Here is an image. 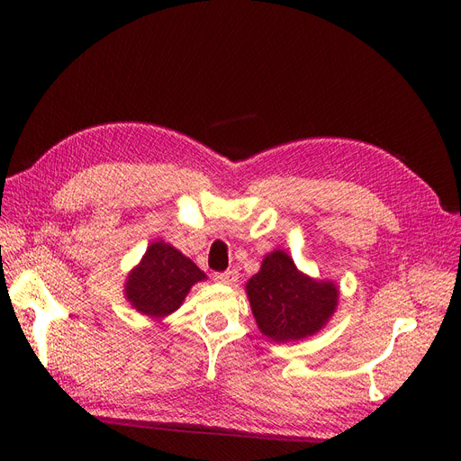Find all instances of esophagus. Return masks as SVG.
<instances>
[{
  "label": "esophagus",
  "instance_id": "1",
  "mask_svg": "<svg viewBox=\"0 0 461 461\" xmlns=\"http://www.w3.org/2000/svg\"><path fill=\"white\" fill-rule=\"evenodd\" d=\"M213 278H215L219 285L232 286V285H236V281H239V271L229 269V271H222V273H215Z\"/></svg>",
  "mask_w": 461,
  "mask_h": 461
}]
</instances>
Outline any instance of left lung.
<instances>
[{
  "label": "left lung",
  "mask_w": 461,
  "mask_h": 461,
  "mask_svg": "<svg viewBox=\"0 0 461 461\" xmlns=\"http://www.w3.org/2000/svg\"><path fill=\"white\" fill-rule=\"evenodd\" d=\"M258 329L273 342L313 337L339 308L340 290L329 278L302 273L285 249H273L246 283Z\"/></svg>",
  "instance_id": "obj_1"
}]
</instances>
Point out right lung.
<instances>
[{"label":"right lung","instance_id":"right-lung-1","mask_svg":"<svg viewBox=\"0 0 461 461\" xmlns=\"http://www.w3.org/2000/svg\"><path fill=\"white\" fill-rule=\"evenodd\" d=\"M205 278L198 265L173 244L156 240L127 275L122 292L132 310L151 319H163L175 313L190 288Z\"/></svg>","mask_w":461,"mask_h":461}]
</instances>
